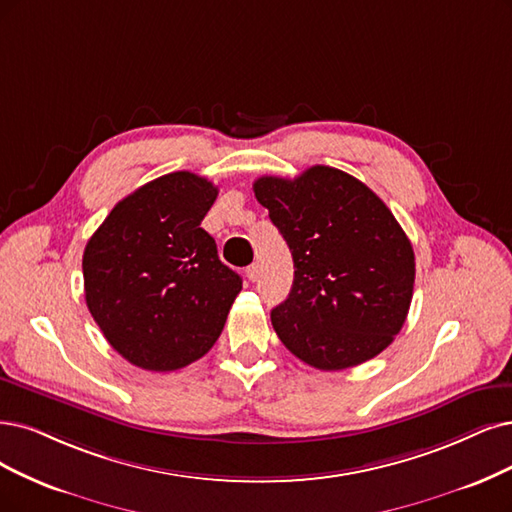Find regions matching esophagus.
Returning <instances> with one entry per match:
<instances>
[{
  "label": "esophagus",
  "instance_id": "34e87169",
  "mask_svg": "<svg viewBox=\"0 0 512 512\" xmlns=\"http://www.w3.org/2000/svg\"><path fill=\"white\" fill-rule=\"evenodd\" d=\"M261 276V270H259V263H253V266L246 268V278H249L251 282H257Z\"/></svg>",
  "mask_w": 512,
  "mask_h": 512
}]
</instances>
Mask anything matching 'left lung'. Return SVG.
Returning a JSON list of instances; mask_svg holds the SVG:
<instances>
[{"label": "left lung", "mask_w": 512, "mask_h": 512, "mask_svg": "<svg viewBox=\"0 0 512 512\" xmlns=\"http://www.w3.org/2000/svg\"><path fill=\"white\" fill-rule=\"evenodd\" d=\"M255 198L293 255V287L272 310L280 342L320 371L361 365L405 325L415 255L390 208L352 175L312 166L259 177Z\"/></svg>", "instance_id": "8db88e82"}]
</instances>
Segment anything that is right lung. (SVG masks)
Here are the masks:
<instances>
[{
  "label": "right lung",
  "mask_w": 512,
  "mask_h": 512,
  "mask_svg": "<svg viewBox=\"0 0 512 512\" xmlns=\"http://www.w3.org/2000/svg\"><path fill=\"white\" fill-rule=\"evenodd\" d=\"M217 187L179 170L111 208L86 244V306L111 348L145 371H177L219 339L242 278L200 223Z\"/></svg>",
  "instance_id": "add662e5"
}]
</instances>
